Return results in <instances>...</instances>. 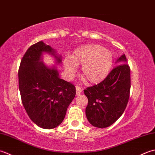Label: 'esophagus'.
I'll return each instance as SVG.
<instances>
[{"label":"esophagus","mask_w":155,"mask_h":155,"mask_svg":"<svg viewBox=\"0 0 155 155\" xmlns=\"http://www.w3.org/2000/svg\"><path fill=\"white\" fill-rule=\"evenodd\" d=\"M75 91H76V95L79 96L82 91L81 88L80 86H76L75 87Z\"/></svg>","instance_id":"34e87169"}]
</instances>
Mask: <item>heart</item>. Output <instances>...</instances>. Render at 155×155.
<instances>
[{"instance_id":"heart-1","label":"heart","mask_w":155,"mask_h":155,"mask_svg":"<svg viewBox=\"0 0 155 155\" xmlns=\"http://www.w3.org/2000/svg\"><path fill=\"white\" fill-rule=\"evenodd\" d=\"M114 64L112 53L96 44L76 49L71 58L63 62L65 73L69 79L74 76L77 67L81 66V75L87 83L97 84L104 81L110 74Z\"/></svg>"}]
</instances>
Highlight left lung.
<instances>
[{"mask_svg": "<svg viewBox=\"0 0 155 155\" xmlns=\"http://www.w3.org/2000/svg\"><path fill=\"white\" fill-rule=\"evenodd\" d=\"M116 63H119L118 65L105 80L84 91L88 99L87 119L97 128L108 127L117 120L124 112L129 99L130 70L125 55L122 54Z\"/></svg>", "mask_w": 155, "mask_h": 155, "instance_id": "8db88e82", "label": "left lung"}]
</instances>
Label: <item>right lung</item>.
I'll list each match as a JSON object with an SVG mask.
<instances>
[{"mask_svg": "<svg viewBox=\"0 0 155 155\" xmlns=\"http://www.w3.org/2000/svg\"><path fill=\"white\" fill-rule=\"evenodd\" d=\"M44 53L53 56L55 65L61 63V56L51 46L43 41L34 44L21 61L18 84L22 102L31 120L41 128L52 129L64 120L75 87L59 78L56 65L44 64Z\"/></svg>", "mask_w": 155, "mask_h": 155, "instance_id": "obj_1", "label": "right lung"}]
</instances>
